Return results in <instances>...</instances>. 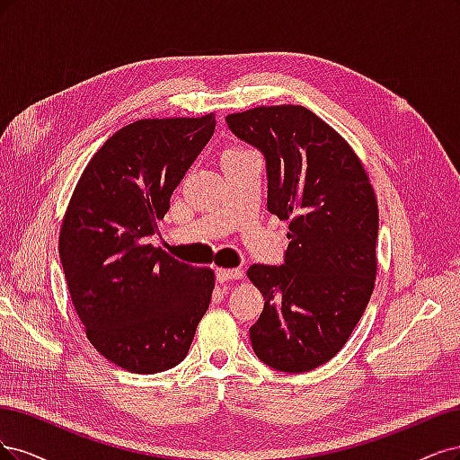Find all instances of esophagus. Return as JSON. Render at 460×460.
<instances>
[{"label":"esophagus","instance_id":"34e87169","mask_svg":"<svg viewBox=\"0 0 460 460\" xmlns=\"http://www.w3.org/2000/svg\"><path fill=\"white\" fill-rule=\"evenodd\" d=\"M216 279L219 280V283L243 279V270H216Z\"/></svg>","mask_w":460,"mask_h":460}]
</instances>
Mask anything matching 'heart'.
<instances>
[{
  "label": "heart",
  "mask_w": 460,
  "mask_h": 460,
  "mask_svg": "<svg viewBox=\"0 0 460 460\" xmlns=\"http://www.w3.org/2000/svg\"><path fill=\"white\" fill-rule=\"evenodd\" d=\"M231 151H239V149H231Z\"/></svg>",
  "instance_id": "heart-1"
}]
</instances>
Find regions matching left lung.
<instances>
[{
    "mask_svg": "<svg viewBox=\"0 0 460 460\" xmlns=\"http://www.w3.org/2000/svg\"><path fill=\"white\" fill-rule=\"evenodd\" d=\"M226 122L265 160L268 210L290 219L283 265L248 270L265 300L250 342L271 368L307 373L344 348L373 294L375 190L351 146L305 107H258Z\"/></svg>",
    "mask_w": 460,
    "mask_h": 460,
    "instance_id": "8db88e82",
    "label": "left lung"
}]
</instances>
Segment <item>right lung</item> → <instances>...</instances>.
Segmentation results:
<instances>
[{
	"mask_svg": "<svg viewBox=\"0 0 460 460\" xmlns=\"http://www.w3.org/2000/svg\"><path fill=\"white\" fill-rule=\"evenodd\" d=\"M216 116L137 120L95 153L58 236L70 298L87 338L114 365L155 375L181 363L212 300L214 271L149 244Z\"/></svg>",
	"mask_w": 460,
	"mask_h": 460,
	"instance_id": "add662e5",
	"label": "right lung"
}]
</instances>
